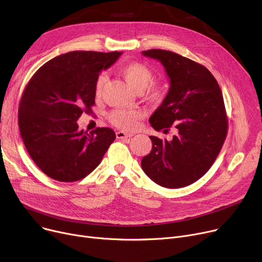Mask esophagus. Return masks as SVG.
Wrapping results in <instances>:
<instances>
[{
  "mask_svg": "<svg viewBox=\"0 0 262 262\" xmlns=\"http://www.w3.org/2000/svg\"><path fill=\"white\" fill-rule=\"evenodd\" d=\"M117 138L118 139H124V138H129V137H132L133 135L132 134H127V133H125V132H122V130H120V132H117Z\"/></svg>",
  "mask_w": 262,
  "mask_h": 262,
  "instance_id": "esophagus-1",
  "label": "esophagus"
}]
</instances>
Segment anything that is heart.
Masks as SVG:
<instances>
[{
    "mask_svg": "<svg viewBox=\"0 0 262 262\" xmlns=\"http://www.w3.org/2000/svg\"><path fill=\"white\" fill-rule=\"evenodd\" d=\"M120 71L124 79L127 81V84L138 92H141L143 89H145L150 84V81L153 80L152 71L142 62H128L124 64ZM106 81L107 75L105 73H101L96 77L94 82V93L98 98L102 95ZM147 95L150 99L157 100L160 98L161 91L158 86L150 85L147 88ZM141 112L137 109H115L109 114V121L119 128L124 130H132L137 126V123H138V120L141 119Z\"/></svg>",
    "mask_w": 262,
    "mask_h": 262,
    "instance_id": "obj_1",
    "label": "heart"
}]
</instances>
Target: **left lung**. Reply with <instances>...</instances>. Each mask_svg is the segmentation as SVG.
I'll list each match as a JSON object with an SVG mask.
<instances>
[{"mask_svg": "<svg viewBox=\"0 0 262 262\" xmlns=\"http://www.w3.org/2000/svg\"><path fill=\"white\" fill-rule=\"evenodd\" d=\"M159 60L170 78L162 104L149 118L157 132L171 140L149 136L153 147L141 160L144 173L161 187L176 189L195 183L216 159L225 141L228 119L221 88L207 68L166 50L143 51Z\"/></svg>", "mask_w": 262, "mask_h": 262, "instance_id": "1", "label": "left lung"}]
</instances>
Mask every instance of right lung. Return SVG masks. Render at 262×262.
Listing matches in <instances>:
<instances>
[{
  "mask_svg": "<svg viewBox=\"0 0 262 262\" xmlns=\"http://www.w3.org/2000/svg\"><path fill=\"white\" fill-rule=\"evenodd\" d=\"M121 54L69 52L46 62L27 82L18 112L21 138L37 167L53 180H82L115 141L112 128L78 130L76 121L92 113L95 79Z\"/></svg>",
  "mask_w": 262,
  "mask_h": 262,
  "instance_id": "obj_1",
  "label": "right lung"
}]
</instances>
